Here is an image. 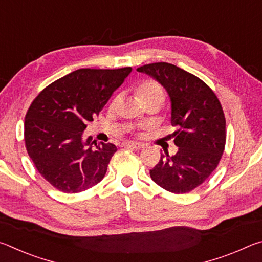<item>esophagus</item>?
Wrapping results in <instances>:
<instances>
[{
  "mask_svg": "<svg viewBox=\"0 0 262 262\" xmlns=\"http://www.w3.org/2000/svg\"><path fill=\"white\" fill-rule=\"evenodd\" d=\"M123 147L125 148H133V149H143L144 145L141 144V143H136V142H130V141H127V142H123Z\"/></svg>",
  "mask_w": 262,
  "mask_h": 262,
  "instance_id": "obj_1",
  "label": "esophagus"
}]
</instances>
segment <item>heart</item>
Segmentation results:
<instances>
[{
	"label": "heart",
	"mask_w": 262,
	"mask_h": 262,
	"mask_svg": "<svg viewBox=\"0 0 262 262\" xmlns=\"http://www.w3.org/2000/svg\"><path fill=\"white\" fill-rule=\"evenodd\" d=\"M136 94L142 101H145L156 96H164L162 88L152 81H145L141 83L136 89Z\"/></svg>",
	"instance_id": "obj_1"
}]
</instances>
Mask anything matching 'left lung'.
Here are the masks:
<instances>
[{"label": "left lung", "mask_w": 262, "mask_h": 262, "mask_svg": "<svg viewBox=\"0 0 262 262\" xmlns=\"http://www.w3.org/2000/svg\"><path fill=\"white\" fill-rule=\"evenodd\" d=\"M156 78L166 89L172 103L171 123L177 127L174 156L168 152L150 177L158 186L176 194L192 192L209 178L224 151L225 117L215 92L195 75L167 62L137 68Z\"/></svg>", "instance_id": "left-lung-1"}]
</instances>
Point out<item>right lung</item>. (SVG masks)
<instances>
[{
  "label": "right lung",
  "instance_id": "obj_1",
  "mask_svg": "<svg viewBox=\"0 0 262 262\" xmlns=\"http://www.w3.org/2000/svg\"><path fill=\"white\" fill-rule=\"evenodd\" d=\"M132 70H75L47 85L31 103L24 122L25 147L54 188L79 193L103 180L117 147L97 144L91 137L83 141L82 134Z\"/></svg>",
  "mask_w": 262,
  "mask_h": 262
}]
</instances>
